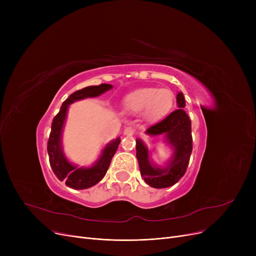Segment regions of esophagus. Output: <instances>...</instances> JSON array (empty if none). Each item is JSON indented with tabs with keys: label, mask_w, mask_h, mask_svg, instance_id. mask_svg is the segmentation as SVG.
Instances as JSON below:
<instances>
[{
	"label": "esophagus",
	"mask_w": 256,
	"mask_h": 256,
	"mask_svg": "<svg viewBox=\"0 0 256 256\" xmlns=\"http://www.w3.org/2000/svg\"><path fill=\"white\" fill-rule=\"evenodd\" d=\"M135 132H136V130H135V128H132V126H126L124 130V134L126 136H132L134 134H135Z\"/></svg>",
	"instance_id": "esophagus-1"
}]
</instances>
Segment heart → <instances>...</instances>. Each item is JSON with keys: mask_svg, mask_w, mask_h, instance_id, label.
Here are the masks:
<instances>
[{"mask_svg": "<svg viewBox=\"0 0 256 256\" xmlns=\"http://www.w3.org/2000/svg\"><path fill=\"white\" fill-rule=\"evenodd\" d=\"M174 94L171 90L162 88H142L124 98L122 108L130 114H143V117L154 122L166 117L174 106Z\"/></svg>", "mask_w": 256, "mask_h": 256, "instance_id": "heart-1", "label": "heart"}]
</instances>
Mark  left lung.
Listing matches in <instances>:
<instances>
[{
  "mask_svg": "<svg viewBox=\"0 0 256 256\" xmlns=\"http://www.w3.org/2000/svg\"><path fill=\"white\" fill-rule=\"evenodd\" d=\"M178 109L173 111L158 124L146 130L145 134L154 137L165 136V142L171 146L173 154L165 167L156 166L150 160V150L141 139L136 140V156L139 163L141 176L147 184L156 189H163L176 184L189 165L192 152L191 120L184 111L186 100L184 94L176 96Z\"/></svg>",
  "mask_w": 256,
  "mask_h": 256,
  "instance_id": "8db88e82",
  "label": "left lung"
}]
</instances>
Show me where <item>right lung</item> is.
<instances>
[{
  "instance_id": "right-lung-1",
  "label": "right lung",
  "mask_w": 256,
  "mask_h": 256,
  "mask_svg": "<svg viewBox=\"0 0 256 256\" xmlns=\"http://www.w3.org/2000/svg\"><path fill=\"white\" fill-rule=\"evenodd\" d=\"M112 88L113 86L110 84H100L98 86L85 87L74 92L68 98L63 102L59 113L52 119L50 135L48 141L50 164L58 180L61 182L64 180L65 184L72 189H88L104 178L121 140L117 138L108 143L96 163L90 167H78L70 163L64 154L62 146V132L68 106L76 100L100 96V94Z\"/></svg>"
}]
</instances>
